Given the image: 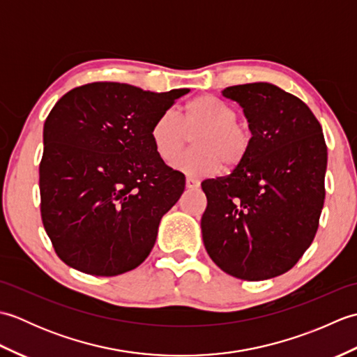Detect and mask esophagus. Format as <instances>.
<instances>
[{
	"instance_id": "34e87169",
	"label": "esophagus",
	"mask_w": 357,
	"mask_h": 357,
	"mask_svg": "<svg viewBox=\"0 0 357 357\" xmlns=\"http://www.w3.org/2000/svg\"><path fill=\"white\" fill-rule=\"evenodd\" d=\"M201 185V183L198 179H195V178H192V176H188L187 179H185V187L187 188H198Z\"/></svg>"
}]
</instances>
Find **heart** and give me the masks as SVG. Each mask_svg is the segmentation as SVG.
I'll use <instances>...</instances> for the list:
<instances>
[{
	"label": "heart",
	"instance_id": "obj_1",
	"mask_svg": "<svg viewBox=\"0 0 357 357\" xmlns=\"http://www.w3.org/2000/svg\"><path fill=\"white\" fill-rule=\"evenodd\" d=\"M198 131L194 137L195 151L183 154L173 167L190 176L216 173L224 164L234 169L244 162L252 147V130L236 121V112L215 96L202 95L188 102L178 116L165 110L151 126L150 138L158 156L172 162L183 148L186 133Z\"/></svg>",
	"mask_w": 357,
	"mask_h": 357
}]
</instances>
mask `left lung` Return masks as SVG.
Returning a JSON list of instances; mask_svg holds the SVG:
<instances>
[{
    "label": "left lung",
    "instance_id": "1",
    "mask_svg": "<svg viewBox=\"0 0 357 357\" xmlns=\"http://www.w3.org/2000/svg\"><path fill=\"white\" fill-rule=\"evenodd\" d=\"M252 130L244 162L201 184L202 239L219 268L264 280L293 268L312 245L325 199L327 144L308 105L268 82L231 86Z\"/></svg>",
    "mask_w": 357,
    "mask_h": 357
}]
</instances>
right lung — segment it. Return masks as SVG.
<instances>
[{
    "label": "right lung",
    "instance_id": "1",
    "mask_svg": "<svg viewBox=\"0 0 357 357\" xmlns=\"http://www.w3.org/2000/svg\"><path fill=\"white\" fill-rule=\"evenodd\" d=\"M188 89L146 92L121 82L72 89L44 123L41 219L55 253L93 276H118L150 255L161 218L184 192L151 126Z\"/></svg>",
    "mask_w": 357,
    "mask_h": 357
}]
</instances>
